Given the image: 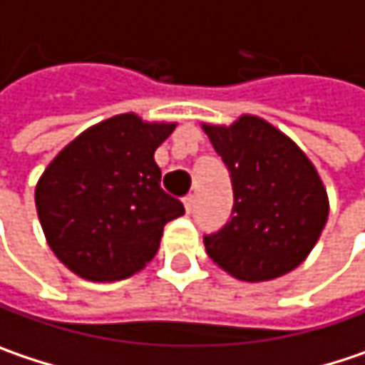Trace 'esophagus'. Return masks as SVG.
<instances>
[{"mask_svg": "<svg viewBox=\"0 0 365 365\" xmlns=\"http://www.w3.org/2000/svg\"><path fill=\"white\" fill-rule=\"evenodd\" d=\"M193 207H195V197L193 195L185 197V210H187V214H191V212H193Z\"/></svg>", "mask_w": 365, "mask_h": 365, "instance_id": "esophagus-1", "label": "esophagus"}]
</instances>
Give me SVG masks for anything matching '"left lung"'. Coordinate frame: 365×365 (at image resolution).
<instances>
[{"label":"left lung","instance_id":"obj_1","mask_svg":"<svg viewBox=\"0 0 365 365\" xmlns=\"http://www.w3.org/2000/svg\"><path fill=\"white\" fill-rule=\"evenodd\" d=\"M230 172L232 218L207 235V255L224 272L274 280L295 270L318 243L328 220V195L316 166L264 118L243 114L232 124H201Z\"/></svg>","mask_w":365,"mask_h":365}]
</instances>
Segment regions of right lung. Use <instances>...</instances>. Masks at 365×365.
I'll use <instances>...</instances> for the list:
<instances>
[{
	"label": "right lung",
	"mask_w": 365,
	"mask_h": 365,
	"mask_svg": "<svg viewBox=\"0 0 365 365\" xmlns=\"http://www.w3.org/2000/svg\"><path fill=\"white\" fill-rule=\"evenodd\" d=\"M176 122L118 114L89 126L51 160L35 187L47 245L70 272L112 282L143 270L166 222L185 214L162 187L153 153Z\"/></svg>",
	"instance_id": "1"
}]
</instances>
